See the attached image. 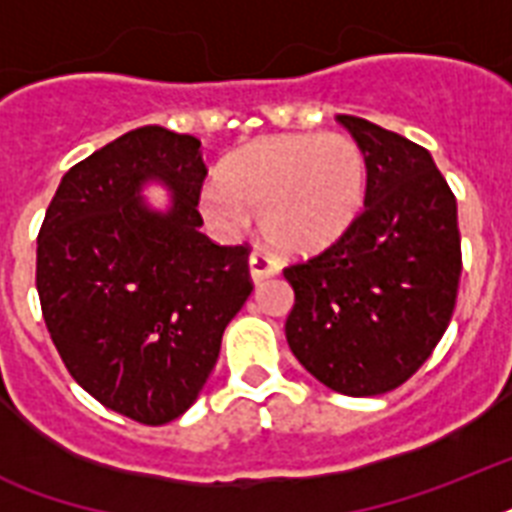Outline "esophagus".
I'll list each match as a JSON object with an SVG mask.
<instances>
[{
	"instance_id": "obj_1",
	"label": "esophagus",
	"mask_w": 512,
	"mask_h": 512,
	"mask_svg": "<svg viewBox=\"0 0 512 512\" xmlns=\"http://www.w3.org/2000/svg\"><path fill=\"white\" fill-rule=\"evenodd\" d=\"M279 271L281 263L273 255H268L265 249H255V252L249 255V273H252V281H255V284L271 279V276H276Z\"/></svg>"
}]
</instances>
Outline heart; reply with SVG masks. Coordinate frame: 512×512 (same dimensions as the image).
<instances>
[{
  "label": "heart",
  "instance_id": "heart-1",
  "mask_svg": "<svg viewBox=\"0 0 512 512\" xmlns=\"http://www.w3.org/2000/svg\"><path fill=\"white\" fill-rule=\"evenodd\" d=\"M366 196V156L353 138L279 135L249 143L204 185L201 209L225 231L260 215L265 239L305 255L329 247L356 220Z\"/></svg>",
  "mask_w": 512,
  "mask_h": 512
}]
</instances>
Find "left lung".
Masks as SVG:
<instances>
[{
	"label": "left lung",
	"mask_w": 512,
	"mask_h": 512,
	"mask_svg": "<svg viewBox=\"0 0 512 512\" xmlns=\"http://www.w3.org/2000/svg\"><path fill=\"white\" fill-rule=\"evenodd\" d=\"M366 156V196L348 231L284 268L295 289L287 342L342 396H380L430 358L462 273L457 199L433 156L358 116H337Z\"/></svg>",
	"instance_id": "8db88e82"
}]
</instances>
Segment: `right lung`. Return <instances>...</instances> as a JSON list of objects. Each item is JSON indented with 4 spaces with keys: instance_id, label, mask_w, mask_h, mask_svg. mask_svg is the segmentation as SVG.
<instances>
[{
    "instance_id": "obj_1",
    "label": "right lung",
    "mask_w": 512,
    "mask_h": 512,
    "mask_svg": "<svg viewBox=\"0 0 512 512\" xmlns=\"http://www.w3.org/2000/svg\"><path fill=\"white\" fill-rule=\"evenodd\" d=\"M204 177L193 135L138 127L63 175L36 239V292L63 364L143 425L196 401L252 292L249 249L199 231ZM148 179L173 191L167 213L139 196Z\"/></svg>"
}]
</instances>
